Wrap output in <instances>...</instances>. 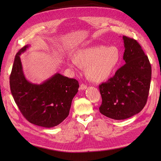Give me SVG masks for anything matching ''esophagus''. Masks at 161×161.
<instances>
[{"instance_id": "34e87169", "label": "esophagus", "mask_w": 161, "mask_h": 161, "mask_svg": "<svg viewBox=\"0 0 161 161\" xmlns=\"http://www.w3.org/2000/svg\"><path fill=\"white\" fill-rule=\"evenodd\" d=\"M87 88V86L86 85V84H84V83H81V86H80V89H81V90H85V89H86Z\"/></svg>"}]
</instances>
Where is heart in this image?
Wrapping results in <instances>:
<instances>
[{
	"label": "heart",
	"instance_id": "heart-1",
	"mask_svg": "<svg viewBox=\"0 0 161 161\" xmlns=\"http://www.w3.org/2000/svg\"><path fill=\"white\" fill-rule=\"evenodd\" d=\"M120 58L119 51L115 46H94L79 49L74 57L68 60V64L72 68L88 66L89 78L95 81H102L110 75Z\"/></svg>",
	"mask_w": 161,
	"mask_h": 161
}]
</instances>
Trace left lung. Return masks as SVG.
Instances as JSON below:
<instances>
[{
	"label": "left lung",
	"instance_id": "left-lung-1",
	"mask_svg": "<svg viewBox=\"0 0 161 161\" xmlns=\"http://www.w3.org/2000/svg\"><path fill=\"white\" fill-rule=\"evenodd\" d=\"M125 64L112 78L99 86L102 97L99 111L115 120L138 114L146 104L151 78V66L138 42L123 36Z\"/></svg>",
	"mask_w": 161,
	"mask_h": 161
}]
</instances>
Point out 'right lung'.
Instances as JSON below:
<instances>
[{
	"label": "right lung",
	"mask_w": 161,
	"mask_h": 161,
	"mask_svg": "<svg viewBox=\"0 0 161 161\" xmlns=\"http://www.w3.org/2000/svg\"><path fill=\"white\" fill-rule=\"evenodd\" d=\"M29 47L17 53L10 77V90L24 117L30 123L43 127H53L69 114L72 101L79 88L78 81L59 73L40 85L25 78L19 55Z\"/></svg>",
	"instance_id": "add662e5"
}]
</instances>
